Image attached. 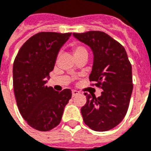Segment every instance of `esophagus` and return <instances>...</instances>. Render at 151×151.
Returning a JSON list of instances; mask_svg holds the SVG:
<instances>
[{"mask_svg":"<svg viewBox=\"0 0 151 151\" xmlns=\"http://www.w3.org/2000/svg\"><path fill=\"white\" fill-rule=\"evenodd\" d=\"M80 94V92L79 91H77V90H73L72 91V96L74 97V96H78V95H79Z\"/></svg>","mask_w":151,"mask_h":151,"instance_id":"obj_1","label":"esophagus"}]
</instances>
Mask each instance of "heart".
Segmentation results:
<instances>
[{
    "mask_svg": "<svg viewBox=\"0 0 151 151\" xmlns=\"http://www.w3.org/2000/svg\"><path fill=\"white\" fill-rule=\"evenodd\" d=\"M73 55L76 56V55H80L82 53H87V50L81 45H74L73 47Z\"/></svg>",
    "mask_w": 151,
    "mask_h": 151,
    "instance_id": "heart-1",
    "label": "heart"
}]
</instances>
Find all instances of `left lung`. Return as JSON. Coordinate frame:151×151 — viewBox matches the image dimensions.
<instances>
[{"instance_id":"obj_1","label":"left lung","mask_w":151,"mask_h":151,"mask_svg":"<svg viewBox=\"0 0 151 151\" xmlns=\"http://www.w3.org/2000/svg\"><path fill=\"white\" fill-rule=\"evenodd\" d=\"M73 35L93 50L89 81L103 89L98 97L85 93L87 101L81 109L83 120L93 131L106 132L126 116L133 90L132 65L124 47L106 33L90 31Z\"/></svg>"}]
</instances>
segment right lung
Here are the masks:
<instances>
[{
	"label": "right lung",
	"instance_id": "obj_1",
	"mask_svg": "<svg viewBox=\"0 0 151 151\" xmlns=\"http://www.w3.org/2000/svg\"><path fill=\"white\" fill-rule=\"evenodd\" d=\"M71 33L39 32L19 50L13 63V88L17 104L27 124L47 132L60 124L64 108L72 96L70 88L62 92L46 86L58 54Z\"/></svg>",
	"mask_w": 151,
	"mask_h": 151
}]
</instances>
